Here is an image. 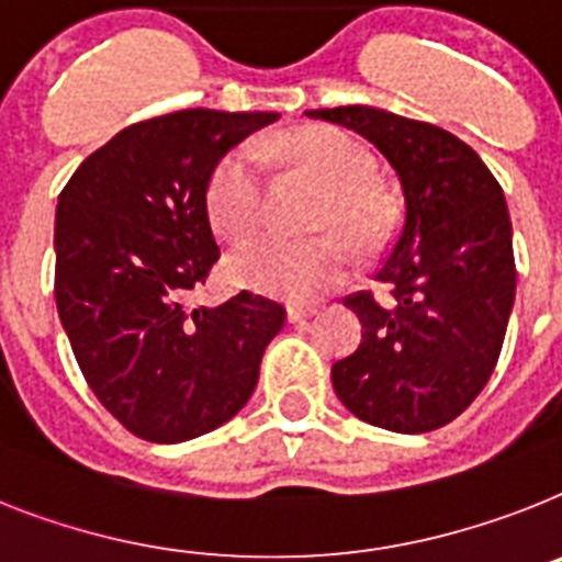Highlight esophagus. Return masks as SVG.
Listing matches in <instances>:
<instances>
[{
    "label": "esophagus",
    "instance_id": "esophagus-1",
    "mask_svg": "<svg viewBox=\"0 0 562 562\" xmlns=\"http://www.w3.org/2000/svg\"><path fill=\"white\" fill-rule=\"evenodd\" d=\"M311 314H314V308H303V305H289V308H285V317H289L291 325L305 323Z\"/></svg>",
    "mask_w": 562,
    "mask_h": 562
}]
</instances>
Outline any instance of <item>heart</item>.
Here are the masks:
<instances>
[{
  "instance_id": "b5f03b06",
  "label": "heart",
  "mask_w": 562,
  "mask_h": 562,
  "mask_svg": "<svg viewBox=\"0 0 562 562\" xmlns=\"http://www.w3.org/2000/svg\"><path fill=\"white\" fill-rule=\"evenodd\" d=\"M305 165L323 179L328 196L319 205L314 228L346 231L357 243H374L389 225V205L376 193V165L353 136L337 128H303L285 139H259L228 150L211 171L205 209L223 237L248 239L262 225V157ZM357 251L342 234L328 231L308 239H259L231 254V280L259 294L291 303H311L346 280Z\"/></svg>"
}]
</instances>
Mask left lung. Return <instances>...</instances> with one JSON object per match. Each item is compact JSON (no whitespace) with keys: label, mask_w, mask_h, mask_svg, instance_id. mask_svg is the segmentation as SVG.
<instances>
[{"label":"left lung","mask_w":562,"mask_h":562,"mask_svg":"<svg viewBox=\"0 0 562 562\" xmlns=\"http://www.w3.org/2000/svg\"><path fill=\"white\" fill-rule=\"evenodd\" d=\"M369 139L403 191V223L376 282L348 296L360 348L334 362L331 383L353 417L423 434L463 414L497 366L514 305L512 220L483 159L449 131L371 105L305 111Z\"/></svg>","instance_id":"1"}]
</instances>
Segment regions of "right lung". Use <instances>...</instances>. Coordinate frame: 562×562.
I'll return each mask as SVG.
<instances>
[{"label": "right lung", "mask_w": 562, "mask_h": 562, "mask_svg": "<svg viewBox=\"0 0 562 562\" xmlns=\"http://www.w3.org/2000/svg\"><path fill=\"white\" fill-rule=\"evenodd\" d=\"M273 111L165 113L120 131L56 205V308L91 391L150 442L220 428L257 389L285 308L248 291L188 311L220 259L205 188L216 162Z\"/></svg>", "instance_id": "add662e5"}]
</instances>
